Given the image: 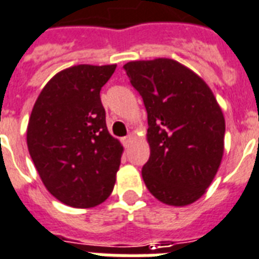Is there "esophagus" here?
I'll list each match as a JSON object with an SVG mask.
<instances>
[{
  "label": "esophagus",
  "instance_id": "34e87169",
  "mask_svg": "<svg viewBox=\"0 0 259 259\" xmlns=\"http://www.w3.org/2000/svg\"><path fill=\"white\" fill-rule=\"evenodd\" d=\"M132 139H134V136H132V135H127V136H125V138H123V139H121V140H123L124 146L128 147V146H130V143L132 142Z\"/></svg>",
  "mask_w": 259,
  "mask_h": 259
}]
</instances>
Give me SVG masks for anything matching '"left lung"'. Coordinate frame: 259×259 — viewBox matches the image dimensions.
<instances>
[{
    "label": "left lung",
    "instance_id": "1",
    "mask_svg": "<svg viewBox=\"0 0 259 259\" xmlns=\"http://www.w3.org/2000/svg\"><path fill=\"white\" fill-rule=\"evenodd\" d=\"M124 69L148 117L151 152L143 181L163 203H194L222 162L225 117L218 101L195 72L175 60L130 61Z\"/></svg>",
    "mask_w": 259,
    "mask_h": 259
}]
</instances>
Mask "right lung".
Instances as JSON below:
<instances>
[{"label": "right lung", "mask_w": 259, "mask_h": 259, "mask_svg": "<svg viewBox=\"0 0 259 259\" xmlns=\"http://www.w3.org/2000/svg\"><path fill=\"white\" fill-rule=\"evenodd\" d=\"M116 65L80 64L47 82L29 117L26 143L47 190L76 208L103 203L116 182L123 146L108 132L100 90Z\"/></svg>", "instance_id": "1"}]
</instances>
